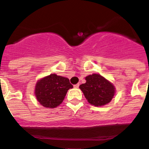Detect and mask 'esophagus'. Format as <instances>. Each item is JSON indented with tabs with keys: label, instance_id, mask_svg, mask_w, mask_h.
Returning a JSON list of instances; mask_svg holds the SVG:
<instances>
[{
	"label": "esophagus",
	"instance_id": "34e87169",
	"mask_svg": "<svg viewBox=\"0 0 149 149\" xmlns=\"http://www.w3.org/2000/svg\"><path fill=\"white\" fill-rule=\"evenodd\" d=\"M74 88H78L79 87V84H75V85H74Z\"/></svg>",
	"mask_w": 149,
	"mask_h": 149
}]
</instances>
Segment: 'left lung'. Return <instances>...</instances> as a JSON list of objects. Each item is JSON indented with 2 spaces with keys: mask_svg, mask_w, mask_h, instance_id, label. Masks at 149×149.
Segmentation results:
<instances>
[{
  "mask_svg": "<svg viewBox=\"0 0 149 149\" xmlns=\"http://www.w3.org/2000/svg\"><path fill=\"white\" fill-rule=\"evenodd\" d=\"M86 83L79 88L89 104L95 107L110 103L115 94V87L110 81L98 74L86 76Z\"/></svg>",
  "mask_w": 149,
  "mask_h": 149,
  "instance_id": "1",
  "label": "left lung"
}]
</instances>
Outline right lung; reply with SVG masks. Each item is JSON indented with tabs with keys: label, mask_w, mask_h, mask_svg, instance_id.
<instances>
[{
	"label": "right lung",
	"mask_w": 149,
	"mask_h": 149,
	"mask_svg": "<svg viewBox=\"0 0 149 149\" xmlns=\"http://www.w3.org/2000/svg\"><path fill=\"white\" fill-rule=\"evenodd\" d=\"M73 86L67 77L51 74L38 81L35 95L40 104L48 108H54L60 104L67 92Z\"/></svg>",
	"instance_id": "1"
}]
</instances>
